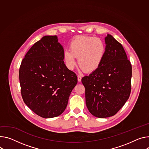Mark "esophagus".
Wrapping results in <instances>:
<instances>
[{
    "mask_svg": "<svg viewBox=\"0 0 149 149\" xmlns=\"http://www.w3.org/2000/svg\"><path fill=\"white\" fill-rule=\"evenodd\" d=\"M77 77H78V81L79 82H80L81 81V78H82L81 76L79 75H77Z\"/></svg>",
    "mask_w": 149,
    "mask_h": 149,
    "instance_id": "1",
    "label": "esophagus"
}]
</instances>
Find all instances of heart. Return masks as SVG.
<instances>
[{
	"label": "heart",
	"instance_id": "1",
	"mask_svg": "<svg viewBox=\"0 0 149 149\" xmlns=\"http://www.w3.org/2000/svg\"><path fill=\"white\" fill-rule=\"evenodd\" d=\"M70 50L63 52V59L66 66L73 70L76 64V58L81 69L86 72L96 70L102 63L106 48L104 43L100 38L78 36L70 44Z\"/></svg>",
	"mask_w": 149,
	"mask_h": 149
}]
</instances>
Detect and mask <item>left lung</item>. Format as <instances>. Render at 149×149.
I'll return each mask as SVG.
<instances>
[{"mask_svg":"<svg viewBox=\"0 0 149 149\" xmlns=\"http://www.w3.org/2000/svg\"><path fill=\"white\" fill-rule=\"evenodd\" d=\"M105 43L102 63L81 79L88 109L100 118L115 115L128 99L131 89L132 66L123 46L110 34Z\"/></svg>","mask_w":149,"mask_h":149,"instance_id":"8db88e82","label":"left lung"}]
</instances>
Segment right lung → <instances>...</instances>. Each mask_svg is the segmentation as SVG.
Returning a JSON list of instances; mask_svg holds the SVG:
<instances>
[{
  "label": "right lung",
  "mask_w": 149,
  "mask_h": 149,
  "mask_svg": "<svg viewBox=\"0 0 149 149\" xmlns=\"http://www.w3.org/2000/svg\"><path fill=\"white\" fill-rule=\"evenodd\" d=\"M63 52L56 36H44L26 53L19 68L23 100L44 118L63 112L77 84V76L64 63Z\"/></svg>",
  "instance_id": "add662e5"
}]
</instances>
